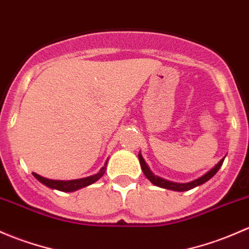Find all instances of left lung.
<instances>
[{"label":"left lung","mask_w":249,"mask_h":249,"mask_svg":"<svg viewBox=\"0 0 249 249\" xmlns=\"http://www.w3.org/2000/svg\"><path fill=\"white\" fill-rule=\"evenodd\" d=\"M138 159H140L141 168H142L143 174L145 175L146 179H148L149 181L151 182V184H154L155 186H159V187H162V188H167V190L178 191V192H184V191L192 190V188L199 186V185H203L204 182H206L208 180H210L211 178H213V175L216 174L217 172H218V169L221 168V166L223 164V161H224V158H223L221 160V161L218 162V163L216 164V166L213 167V168H211L210 171L206 172L205 174L201 175V177L198 178V179L193 180V181H190V182H174V181H169V180L163 179V178H160V177H158V175L154 174V173L150 171V168H149L148 164H146L144 159H143L141 151H140V154H138Z\"/></svg>","instance_id":"obj_1"}]
</instances>
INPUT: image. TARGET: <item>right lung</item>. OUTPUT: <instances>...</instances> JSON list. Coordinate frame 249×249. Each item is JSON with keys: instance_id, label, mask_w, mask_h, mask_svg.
Returning a JSON list of instances; mask_svg holds the SVG:
<instances>
[{"instance_id": "1", "label": "right lung", "mask_w": 249, "mask_h": 249, "mask_svg": "<svg viewBox=\"0 0 249 249\" xmlns=\"http://www.w3.org/2000/svg\"><path fill=\"white\" fill-rule=\"evenodd\" d=\"M106 166L107 161L103 168L99 171V173H96V174L75 180H52L48 179V178L40 177V175L36 174V173H33V175H35V178L38 181H40L41 184L45 185V186L52 188V190H58L62 191V192H74V191H77L80 190V188H83L86 186H89V185L98 181V180L105 174V172H106Z\"/></svg>"}]
</instances>
